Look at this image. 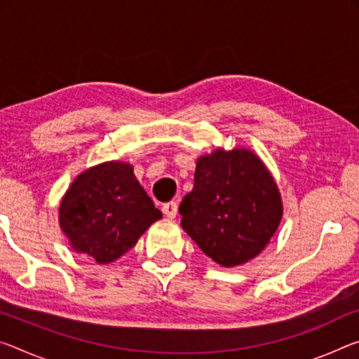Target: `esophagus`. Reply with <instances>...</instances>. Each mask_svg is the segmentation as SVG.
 I'll return each mask as SVG.
<instances>
[{
    "mask_svg": "<svg viewBox=\"0 0 359 359\" xmlns=\"http://www.w3.org/2000/svg\"><path fill=\"white\" fill-rule=\"evenodd\" d=\"M177 209L179 208H177V203H175V201H170V203L163 204V212L169 219H174L175 215H177Z\"/></svg>",
    "mask_w": 359,
    "mask_h": 359,
    "instance_id": "obj_1",
    "label": "esophagus"
}]
</instances>
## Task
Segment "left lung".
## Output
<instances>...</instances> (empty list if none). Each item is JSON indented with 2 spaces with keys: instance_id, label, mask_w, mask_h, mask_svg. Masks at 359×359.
Instances as JSON below:
<instances>
[{
  "instance_id": "left-lung-1",
  "label": "left lung",
  "mask_w": 359,
  "mask_h": 359,
  "mask_svg": "<svg viewBox=\"0 0 359 359\" xmlns=\"http://www.w3.org/2000/svg\"><path fill=\"white\" fill-rule=\"evenodd\" d=\"M182 226L208 257L236 266L262 252L281 222L275 180L249 150H217L196 163L195 185L180 203Z\"/></svg>"
}]
</instances>
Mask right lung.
Masks as SVG:
<instances>
[{"label":"right lung","instance_id":"add662e5","mask_svg":"<svg viewBox=\"0 0 359 359\" xmlns=\"http://www.w3.org/2000/svg\"><path fill=\"white\" fill-rule=\"evenodd\" d=\"M161 210L135 179L130 164L111 161L78 175L60 203V226L73 251L97 264L121 257Z\"/></svg>","mask_w":359,"mask_h":359}]
</instances>
